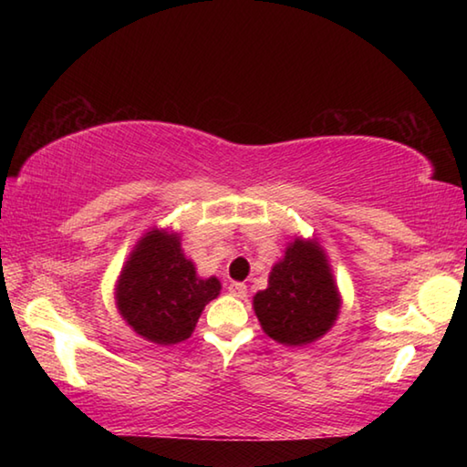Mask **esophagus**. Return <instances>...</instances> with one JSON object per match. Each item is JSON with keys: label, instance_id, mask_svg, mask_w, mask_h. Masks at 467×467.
Listing matches in <instances>:
<instances>
[{"label": "esophagus", "instance_id": "1", "mask_svg": "<svg viewBox=\"0 0 467 467\" xmlns=\"http://www.w3.org/2000/svg\"><path fill=\"white\" fill-rule=\"evenodd\" d=\"M228 292H231L234 298H244L247 296V286H244L243 282H233L231 286H228Z\"/></svg>", "mask_w": 467, "mask_h": 467}]
</instances>
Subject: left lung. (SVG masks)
Here are the masks:
<instances>
[{
  "instance_id": "1",
  "label": "left lung",
  "mask_w": 467,
  "mask_h": 467,
  "mask_svg": "<svg viewBox=\"0 0 467 467\" xmlns=\"http://www.w3.org/2000/svg\"><path fill=\"white\" fill-rule=\"evenodd\" d=\"M342 298L326 251L317 241L295 239L272 267L267 288L253 296L262 329L284 346H306L327 334Z\"/></svg>"
}]
</instances>
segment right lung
Instances as JSON below:
<instances>
[{
	"instance_id": "right-lung-1",
	"label": "right lung",
	"mask_w": 467,
	"mask_h": 467,
	"mask_svg": "<svg viewBox=\"0 0 467 467\" xmlns=\"http://www.w3.org/2000/svg\"><path fill=\"white\" fill-rule=\"evenodd\" d=\"M220 280H202L177 233L152 228L138 241L117 280L115 300L125 323L148 342L171 346L193 334Z\"/></svg>"
}]
</instances>
